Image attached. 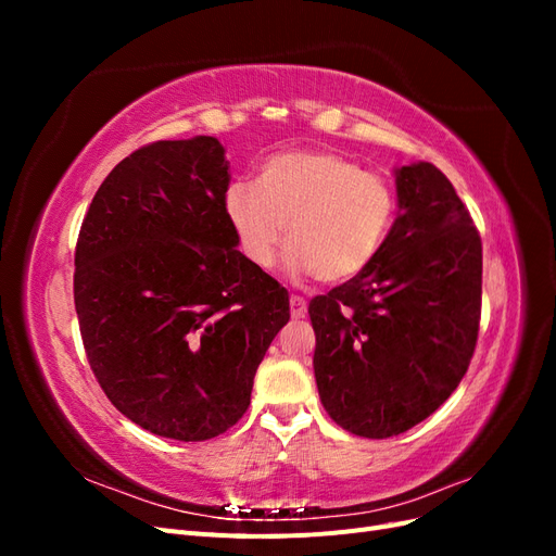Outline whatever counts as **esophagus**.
<instances>
[{
  "mask_svg": "<svg viewBox=\"0 0 556 556\" xmlns=\"http://www.w3.org/2000/svg\"><path fill=\"white\" fill-rule=\"evenodd\" d=\"M290 313H292L294 319L306 317V299L299 296V294H292L290 296Z\"/></svg>",
  "mask_w": 556,
  "mask_h": 556,
  "instance_id": "1",
  "label": "esophagus"
}]
</instances>
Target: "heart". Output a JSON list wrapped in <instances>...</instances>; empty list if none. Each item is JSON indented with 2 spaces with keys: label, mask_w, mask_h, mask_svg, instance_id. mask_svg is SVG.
Segmentation results:
<instances>
[{
  "label": "heart",
  "mask_w": 556,
  "mask_h": 556,
  "mask_svg": "<svg viewBox=\"0 0 556 556\" xmlns=\"http://www.w3.org/2000/svg\"><path fill=\"white\" fill-rule=\"evenodd\" d=\"M225 215L248 262L268 268L288 233L285 268L348 282L376 262L396 217V192L331 150H288L266 160L257 185L237 180Z\"/></svg>",
  "instance_id": "1"
}]
</instances>
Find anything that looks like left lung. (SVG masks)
<instances>
[{
	"instance_id": "left-lung-1",
	"label": "left lung",
	"mask_w": 556,
	"mask_h": 556,
	"mask_svg": "<svg viewBox=\"0 0 556 556\" xmlns=\"http://www.w3.org/2000/svg\"><path fill=\"white\" fill-rule=\"evenodd\" d=\"M399 217L376 262L308 306L315 382L336 425L392 439L457 390L473 357L482 243L429 162L394 169Z\"/></svg>"
}]
</instances>
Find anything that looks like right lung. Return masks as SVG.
Returning <instances> with one entry per match:
<instances>
[{"label":"right lung","mask_w":556,"mask_h":556,"mask_svg":"<svg viewBox=\"0 0 556 556\" xmlns=\"http://www.w3.org/2000/svg\"><path fill=\"white\" fill-rule=\"evenodd\" d=\"M215 137L157 141L106 176L80 225L74 301L97 382L134 425L208 441L250 406L290 294L241 250Z\"/></svg>","instance_id":"obj_1"}]
</instances>
